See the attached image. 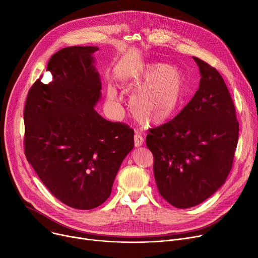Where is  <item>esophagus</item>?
I'll list each match as a JSON object with an SVG mask.
<instances>
[{
    "mask_svg": "<svg viewBox=\"0 0 258 258\" xmlns=\"http://www.w3.org/2000/svg\"><path fill=\"white\" fill-rule=\"evenodd\" d=\"M143 142H144V139H143V137L141 136V135L135 134V136H134V143H135V146L139 147V146H141V145L143 144Z\"/></svg>",
    "mask_w": 258,
    "mask_h": 258,
    "instance_id": "1",
    "label": "esophagus"
}]
</instances>
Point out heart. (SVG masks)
I'll return each instance as SVG.
<instances>
[{
	"instance_id": "1",
	"label": "heart",
	"mask_w": 258,
	"mask_h": 258,
	"mask_svg": "<svg viewBox=\"0 0 258 258\" xmlns=\"http://www.w3.org/2000/svg\"><path fill=\"white\" fill-rule=\"evenodd\" d=\"M137 90L130 99L131 110L141 123L157 125L165 123L178 113L186 95V78L175 67L165 62L142 66L126 85ZM107 100L117 101L114 88H107Z\"/></svg>"
}]
</instances>
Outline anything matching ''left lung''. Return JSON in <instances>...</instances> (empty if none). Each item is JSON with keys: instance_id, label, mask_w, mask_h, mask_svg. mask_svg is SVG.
Segmentation results:
<instances>
[{"instance_id": "8db88e82", "label": "left lung", "mask_w": 258, "mask_h": 258, "mask_svg": "<svg viewBox=\"0 0 258 258\" xmlns=\"http://www.w3.org/2000/svg\"><path fill=\"white\" fill-rule=\"evenodd\" d=\"M194 59L201 73L195 96L172 120L146 136L158 190L181 209L201 204L225 183L239 131L223 77L204 60Z\"/></svg>"}]
</instances>
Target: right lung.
Instances as JSON below:
<instances>
[{
  "mask_svg": "<svg viewBox=\"0 0 258 258\" xmlns=\"http://www.w3.org/2000/svg\"><path fill=\"white\" fill-rule=\"evenodd\" d=\"M98 47H67L51 56L52 81L40 78L27 95L24 147L38 178L63 204L96 208L107 200L134 131L94 110L101 81L94 67Z\"/></svg>",
  "mask_w": 258,
  "mask_h": 258,
  "instance_id": "obj_1",
  "label": "right lung"
}]
</instances>
